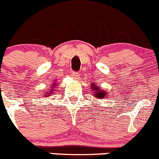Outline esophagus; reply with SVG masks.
I'll return each instance as SVG.
<instances>
[{
  "mask_svg": "<svg viewBox=\"0 0 159 159\" xmlns=\"http://www.w3.org/2000/svg\"><path fill=\"white\" fill-rule=\"evenodd\" d=\"M79 75H80V73L78 71H73L72 72V76L75 79H76V80L79 79Z\"/></svg>",
  "mask_w": 159,
  "mask_h": 159,
  "instance_id": "esophagus-1",
  "label": "esophagus"
}]
</instances>
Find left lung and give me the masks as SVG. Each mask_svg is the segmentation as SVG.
Here are the masks:
<instances>
[{
	"label": "left lung",
	"mask_w": 159,
	"mask_h": 159,
	"mask_svg": "<svg viewBox=\"0 0 159 159\" xmlns=\"http://www.w3.org/2000/svg\"><path fill=\"white\" fill-rule=\"evenodd\" d=\"M92 88H93V91L95 92V94L94 95H95L96 98H100V99H102V98H104L106 94L104 93V92L102 91V90H99V88H96L95 85H93L92 84Z\"/></svg>",
	"instance_id": "left-lung-1"
}]
</instances>
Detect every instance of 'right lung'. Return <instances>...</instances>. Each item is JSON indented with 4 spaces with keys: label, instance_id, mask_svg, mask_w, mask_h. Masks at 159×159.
<instances>
[{
    "label": "right lung",
    "instance_id": "right-lung-1",
    "mask_svg": "<svg viewBox=\"0 0 159 159\" xmlns=\"http://www.w3.org/2000/svg\"><path fill=\"white\" fill-rule=\"evenodd\" d=\"M53 86H54V85H53ZM52 86V87H53ZM55 88H56V87H55ZM53 89H54V88H53ZM48 96H49V95H48Z\"/></svg>",
    "mask_w": 159,
    "mask_h": 159
}]
</instances>
